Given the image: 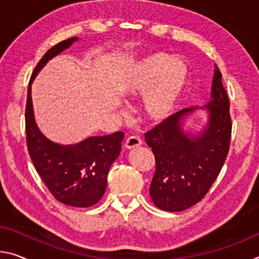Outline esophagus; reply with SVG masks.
Returning a JSON list of instances; mask_svg holds the SVG:
<instances>
[{
  "label": "esophagus",
  "instance_id": "34e87169",
  "mask_svg": "<svg viewBox=\"0 0 259 259\" xmlns=\"http://www.w3.org/2000/svg\"><path fill=\"white\" fill-rule=\"evenodd\" d=\"M142 141L141 138L137 137V136H131L125 141V147L128 150H133V149H137L142 145Z\"/></svg>",
  "mask_w": 259,
  "mask_h": 259
}]
</instances>
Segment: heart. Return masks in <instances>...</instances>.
Here are the masks:
<instances>
[{"label": "heart", "instance_id": "1", "mask_svg": "<svg viewBox=\"0 0 259 259\" xmlns=\"http://www.w3.org/2000/svg\"><path fill=\"white\" fill-rule=\"evenodd\" d=\"M190 69L182 57L155 53L135 63L123 81L121 91L126 99L144 96L143 112L147 120H167L181 100L188 85Z\"/></svg>", "mask_w": 259, "mask_h": 259}]
</instances>
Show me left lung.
<instances>
[{"instance_id":"left-lung-1","label":"left lung","mask_w":259,"mask_h":259,"mask_svg":"<svg viewBox=\"0 0 259 259\" xmlns=\"http://www.w3.org/2000/svg\"><path fill=\"white\" fill-rule=\"evenodd\" d=\"M221 77L214 64L210 101L180 110L145 135L155 157L150 196L160 210L180 212L198 203L224 166L232 121ZM198 110L207 113V121L199 128H190L186 120Z\"/></svg>"}]
</instances>
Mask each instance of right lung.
Returning <instances> with one entry per match:
<instances>
[{
    "label": "right lung",
    "instance_id": "right-lung-1",
    "mask_svg": "<svg viewBox=\"0 0 259 259\" xmlns=\"http://www.w3.org/2000/svg\"><path fill=\"white\" fill-rule=\"evenodd\" d=\"M78 40L76 36L55 45L36 64L27 89L25 128L31 160L52 195L65 205L89 207L105 194L109 168L120 155L124 134L117 131L107 136H90L75 144H59L40 131L31 96L32 83L45 65Z\"/></svg>",
    "mask_w": 259,
    "mask_h": 259
}]
</instances>
